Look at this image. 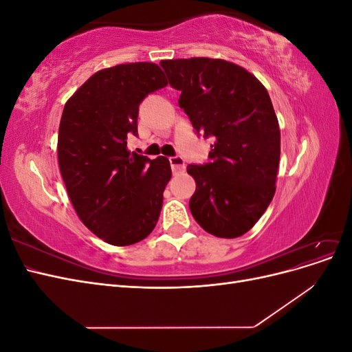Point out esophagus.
I'll list each match as a JSON object with an SVG mask.
<instances>
[{
	"label": "esophagus",
	"mask_w": 352,
	"mask_h": 352,
	"mask_svg": "<svg viewBox=\"0 0 352 352\" xmlns=\"http://www.w3.org/2000/svg\"><path fill=\"white\" fill-rule=\"evenodd\" d=\"M170 166H172V170L175 173L184 172V170L186 168L185 160L182 157H172V158H170Z\"/></svg>",
	"instance_id": "1"
}]
</instances>
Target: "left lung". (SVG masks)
<instances>
[{
  "instance_id": "8db88e82",
  "label": "left lung",
  "mask_w": 352,
  "mask_h": 352,
  "mask_svg": "<svg viewBox=\"0 0 352 352\" xmlns=\"http://www.w3.org/2000/svg\"><path fill=\"white\" fill-rule=\"evenodd\" d=\"M194 129L214 138L210 163L188 166L197 189L189 208L217 238L247 233L274 197L280 131L269 92L248 70L220 58L162 60Z\"/></svg>"
}]
</instances>
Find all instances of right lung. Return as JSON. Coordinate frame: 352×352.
Here are the masks:
<instances>
[{
  "instance_id": "right-lung-1",
  "label": "right lung",
  "mask_w": 352,
  "mask_h": 352,
  "mask_svg": "<svg viewBox=\"0 0 352 352\" xmlns=\"http://www.w3.org/2000/svg\"><path fill=\"white\" fill-rule=\"evenodd\" d=\"M167 80L154 63L102 69L67 100L58 129V166L74 211L92 233L116 247L145 239L155 228L172 177L166 157L127 150L138 135L140 104Z\"/></svg>"
}]
</instances>
